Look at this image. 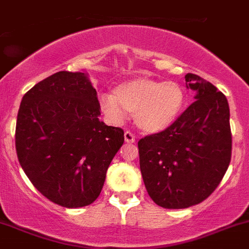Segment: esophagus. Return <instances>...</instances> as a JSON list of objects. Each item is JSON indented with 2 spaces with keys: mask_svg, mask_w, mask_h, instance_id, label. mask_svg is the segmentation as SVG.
I'll list each match as a JSON object with an SVG mask.
<instances>
[{
  "mask_svg": "<svg viewBox=\"0 0 249 249\" xmlns=\"http://www.w3.org/2000/svg\"><path fill=\"white\" fill-rule=\"evenodd\" d=\"M124 138H125V142L126 143H135V141H136V137L130 131H125Z\"/></svg>",
  "mask_w": 249,
  "mask_h": 249,
  "instance_id": "34e87169",
  "label": "esophagus"
}]
</instances>
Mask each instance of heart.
Returning a JSON list of instances; mask_svg holds the SVG:
<instances>
[{
  "mask_svg": "<svg viewBox=\"0 0 249 249\" xmlns=\"http://www.w3.org/2000/svg\"><path fill=\"white\" fill-rule=\"evenodd\" d=\"M186 94L180 83L148 77H137L119 83L113 94L103 93L99 104L103 113L113 124H122L127 113L142 131L158 133L168 129L181 113Z\"/></svg>",
  "mask_w": 249,
  "mask_h": 249,
  "instance_id": "obj_1",
  "label": "heart"
}]
</instances>
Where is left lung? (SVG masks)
<instances>
[{
    "label": "left lung",
    "instance_id": "obj_1",
    "mask_svg": "<svg viewBox=\"0 0 249 249\" xmlns=\"http://www.w3.org/2000/svg\"><path fill=\"white\" fill-rule=\"evenodd\" d=\"M196 101L174 124L138 142L148 195L164 209H186L205 200L226 174L231 158L226 95L195 74L185 76Z\"/></svg>",
    "mask_w": 249,
    "mask_h": 249
}]
</instances>
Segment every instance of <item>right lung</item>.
<instances>
[{
  "label": "right lung",
  "instance_id": "add662e5",
  "mask_svg": "<svg viewBox=\"0 0 249 249\" xmlns=\"http://www.w3.org/2000/svg\"><path fill=\"white\" fill-rule=\"evenodd\" d=\"M100 114L85 72H56L23 95L15 130L18 159L36 190L58 205H89L103 190L124 131L107 126Z\"/></svg>",
  "mask_w": 249,
  "mask_h": 249
}]
</instances>
